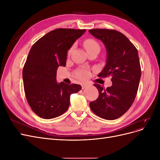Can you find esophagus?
Masks as SVG:
<instances>
[{
  "instance_id": "1",
  "label": "esophagus",
  "mask_w": 160,
  "mask_h": 160,
  "mask_svg": "<svg viewBox=\"0 0 160 160\" xmlns=\"http://www.w3.org/2000/svg\"><path fill=\"white\" fill-rule=\"evenodd\" d=\"M88 86V85L86 84V83H82L81 84V88H82V89H83L86 88Z\"/></svg>"
}]
</instances>
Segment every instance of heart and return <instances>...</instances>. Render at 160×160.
<instances>
[{"mask_svg":"<svg viewBox=\"0 0 160 160\" xmlns=\"http://www.w3.org/2000/svg\"><path fill=\"white\" fill-rule=\"evenodd\" d=\"M84 46L85 47L87 51H88L95 47H99L98 42L95 40L92 39V38H88V39H85L84 41ZM72 47H71L69 50L68 54H70L72 51ZM76 75L80 79L85 80L89 78V77L90 75V72L87 69H78L76 71Z\"/></svg>","mask_w":160,"mask_h":160,"instance_id":"b5f03b06","label":"heart"}]
</instances>
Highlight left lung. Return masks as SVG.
<instances>
[{"mask_svg": "<svg viewBox=\"0 0 160 160\" xmlns=\"http://www.w3.org/2000/svg\"><path fill=\"white\" fill-rule=\"evenodd\" d=\"M92 35L102 41L107 50V63L99 77H111L112 86L104 89L95 83L99 97L90 102L93 112L99 117L116 119L122 116L133 104L141 77L138 52L123 33L113 29L89 30Z\"/></svg>", "mask_w": 160, "mask_h": 160, "instance_id": "left-lung-1", "label": "left lung"}]
</instances>
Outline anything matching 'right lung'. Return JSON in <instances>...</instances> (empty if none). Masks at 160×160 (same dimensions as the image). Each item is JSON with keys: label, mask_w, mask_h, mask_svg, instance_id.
I'll use <instances>...</instances> for the list:
<instances>
[{"label": "right lung", "mask_w": 160, "mask_h": 160, "mask_svg": "<svg viewBox=\"0 0 160 160\" xmlns=\"http://www.w3.org/2000/svg\"><path fill=\"white\" fill-rule=\"evenodd\" d=\"M85 29L56 28L34 44L23 67L26 99L33 112L43 119H52L69 108L70 96L81 89L77 84L57 83V70L66 65L67 51Z\"/></svg>", "instance_id": "obj_1"}]
</instances>
